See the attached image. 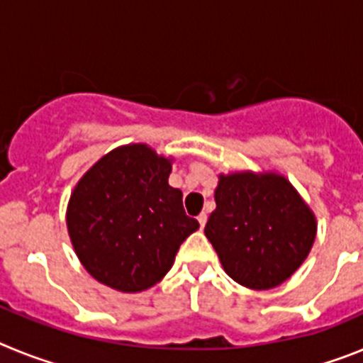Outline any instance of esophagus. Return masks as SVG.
I'll use <instances>...</instances> for the list:
<instances>
[{
    "mask_svg": "<svg viewBox=\"0 0 363 363\" xmlns=\"http://www.w3.org/2000/svg\"><path fill=\"white\" fill-rule=\"evenodd\" d=\"M198 221H200V227H201V229H203V227H205V223H207V214H205V213H201L200 216H198Z\"/></svg>",
    "mask_w": 363,
    "mask_h": 363,
    "instance_id": "obj_1",
    "label": "esophagus"
}]
</instances>
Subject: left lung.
<instances>
[{"instance_id":"left-lung-1","label":"left lung","mask_w":363,"mask_h":363,"mask_svg":"<svg viewBox=\"0 0 363 363\" xmlns=\"http://www.w3.org/2000/svg\"><path fill=\"white\" fill-rule=\"evenodd\" d=\"M205 236L225 272L251 289H272L303 264L316 221L293 185L277 174L220 176Z\"/></svg>"}]
</instances>
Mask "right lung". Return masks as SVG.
Returning a JSON list of instances; mask_svg holds the SVG:
<instances>
[{"mask_svg": "<svg viewBox=\"0 0 363 363\" xmlns=\"http://www.w3.org/2000/svg\"><path fill=\"white\" fill-rule=\"evenodd\" d=\"M171 162L147 145L112 150L74 189L67 227L83 267L121 293L158 284L200 227L169 185Z\"/></svg>", "mask_w": 363, "mask_h": 363, "instance_id": "1", "label": "right lung"}]
</instances>
